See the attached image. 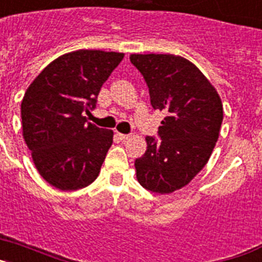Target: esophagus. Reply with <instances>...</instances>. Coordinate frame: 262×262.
I'll use <instances>...</instances> for the list:
<instances>
[{
	"label": "esophagus",
	"instance_id": "obj_1",
	"mask_svg": "<svg viewBox=\"0 0 262 262\" xmlns=\"http://www.w3.org/2000/svg\"><path fill=\"white\" fill-rule=\"evenodd\" d=\"M117 135H118V138H119L120 140H123V142H126V140H128V139H129V135H124V134L118 133Z\"/></svg>",
	"mask_w": 262,
	"mask_h": 262
}]
</instances>
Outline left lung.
<instances>
[{
  "label": "left lung",
  "instance_id": "obj_1",
  "mask_svg": "<svg viewBox=\"0 0 262 262\" xmlns=\"http://www.w3.org/2000/svg\"><path fill=\"white\" fill-rule=\"evenodd\" d=\"M129 60L144 77L155 110L165 111L157 142L147 136V151L136 159L139 184L169 194L189 182L207 164L223 120L216 89L193 62L163 53H133Z\"/></svg>",
  "mask_w": 262,
  "mask_h": 262
}]
</instances>
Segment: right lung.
Instances as JSON below:
<instances>
[{"instance_id":"1","label":"right lung","mask_w":262,"mask_h":262,"mask_svg":"<svg viewBox=\"0 0 262 262\" xmlns=\"http://www.w3.org/2000/svg\"><path fill=\"white\" fill-rule=\"evenodd\" d=\"M124 53L78 50L50 62L20 103L23 139L39 174L60 190L98 177L114 133L88 123L99 90Z\"/></svg>"}]
</instances>
